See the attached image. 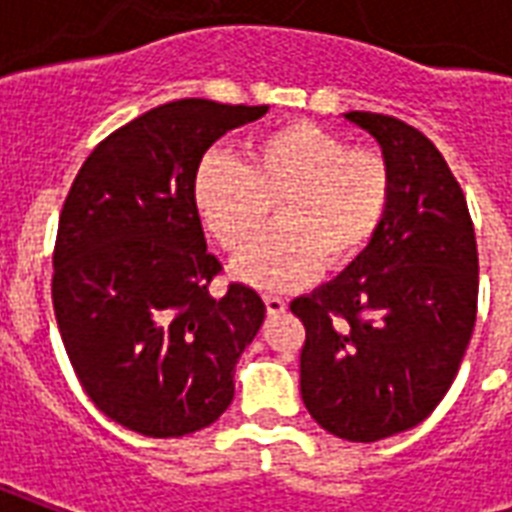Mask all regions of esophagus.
Returning a JSON list of instances; mask_svg holds the SVG:
<instances>
[{
  "instance_id": "obj_1",
  "label": "esophagus",
  "mask_w": 512,
  "mask_h": 512,
  "mask_svg": "<svg viewBox=\"0 0 512 512\" xmlns=\"http://www.w3.org/2000/svg\"><path fill=\"white\" fill-rule=\"evenodd\" d=\"M265 308H268V316H279L287 311V300L279 295H265Z\"/></svg>"
}]
</instances>
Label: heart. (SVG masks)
Here are the masks:
<instances>
[{
	"instance_id": "obj_1",
	"label": "heart",
	"mask_w": 512,
	"mask_h": 512,
	"mask_svg": "<svg viewBox=\"0 0 512 512\" xmlns=\"http://www.w3.org/2000/svg\"><path fill=\"white\" fill-rule=\"evenodd\" d=\"M393 196L388 162L348 148L311 122H289L257 135L247 162L212 151L193 175V204L228 252H241L277 204V231L233 260V273L257 289H297L321 265L345 268L385 223Z\"/></svg>"
}]
</instances>
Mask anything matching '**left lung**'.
<instances>
[{"label":"left lung","mask_w":512,"mask_h":512,"mask_svg":"<svg viewBox=\"0 0 512 512\" xmlns=\"http://www.w3.org/2000/svg\"><path fill=\"white\" fill-rule=\"evenodd\" d=\"M393 177L372 244L292 300L300 393L321 428L372 444L420 425L452 388L476 327L478 249L468 201L433 143L396 116L350 111Z\"/></svg>","instance_id":"8db88e82"}]
</instances>
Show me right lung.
Masks as SVG:
<instances>
[{"label": "right lung", "instance_id": "obj_1", "mask_svg": "<svg viewBox=\"0 0 512 512\" xmlns=\"http://www.w3.org/2000/svg\"><path fill=\"white\" fill-rule=\"evenodd\" d=\"M268 106L183 98L111 132L66 196L52 255V305L84 393L100 412L148 438L207 428L233 401V372L265 303L209 284L193 175L217 138Z\"/></svg>", "mask_w": 512, "mask_h": 512}]
</instances>
